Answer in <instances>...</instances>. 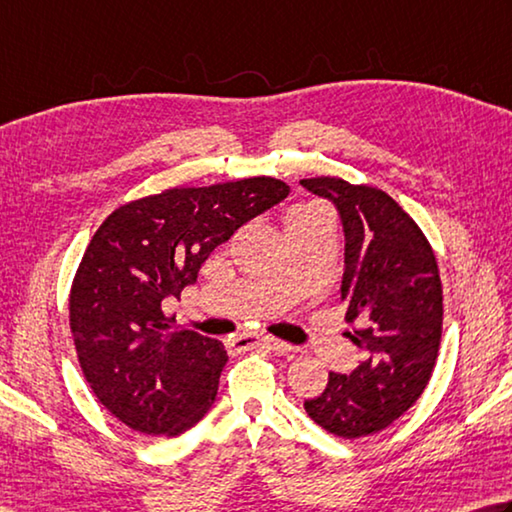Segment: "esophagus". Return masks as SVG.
<instances>
[{"instance_id": "1", "label": "esophagus", "mask_w": 512, "mask_h": 512, "mask_svg": "<svg viewBox=\"0 0 512 512\" xmlns=\"http://www.w3.org/2000/svg\"><path fill=\"white\" fill-rule=\"evenodd\" d=\"M255 347H264L273 353H280V356H286V353H291L295 347L288 345V342L282 340H275L271 336H262V338H253V336H241L235 338L230 342V349L232 351H248V349H255Z\"/></svg>"}]
</instances>
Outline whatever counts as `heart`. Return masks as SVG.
<instances>
[{
    "instance_id": "b5f03b06",
    "label": "heart",
    "mask_w": 512,
    "mask_h": 512,
    "mask_svg": "<svg viewBox=\"0 0 512 512\" xmlns=\"http://www.w3.org/2000/svg\"><path fill=\"white\" fill-rule=\"evenodd\" d=\"M306 208H315V206H302V208H295V210H306Z\"/></svg>"
}]
</instances>
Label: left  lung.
<instances>
[{
  "label": "left lung",
  "instance_id": "1",
  "mask_svg": "<svg viewBox=\"0 0 512 512\" xmlns=\"http://www.w3.org/2000/svg\"><path fill=\"white\" fill-rule=\"evenodd\" d=\"M300 183L340 215V291L347 320H362L349 338L365 356L349 374H329L327 389L304 410L327 432L358 439L410 410L432 376L443 327L439 266L421 228L383 190L333 176Z\"/></svg>",
  "mask_w": 512,
  "mask_h": 512
}]
</instances>
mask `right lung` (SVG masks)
Instances as JSON below:
<instances>
[{
  "label": "right lung",
  "instance_id": "obj_1",
  "mask_svg": "<svg viewBox=\"0 0 512 512\" xmlns=\"http://www.w3.org/2000/svg\"><path fill=\"white\" fill-rule=\"evenodd\" d=\"M271 176L174 188L120 206L91 237L71 286L80 367L98 401L143 434H181L217 396L228 353L172 329L163 302L197 282L212 250L288 197Z\"/></svg>",
  "mask_w": 512,
  "mask_h": 512
}]
</instances>
